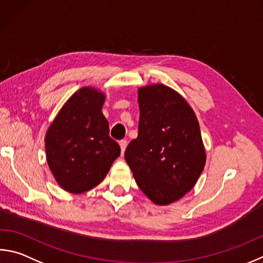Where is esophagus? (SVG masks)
Here are the masks:
<instances>
[{
    "label": "esophagus",
    "mask_w": 263,
    "mask_h": 263,
    "mask_svg": "<svg viewBox=\"0 0 263 263\" xmlns=\"http://www.w3.org/2000/svg\"><path fill=\"white\" fill-rule=\"evenodd\" d=\"M119 146H121V149H122V154H124V152H125V148L127 146V141L126 140H121L119 141Z\"/></svg>",
    "instance_id": "34e87169"
}]
</instances>
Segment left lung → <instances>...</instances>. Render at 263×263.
<instances>
[{
  "instance_id": "8db88e82",
  "label": "left lung",
  "mask_w": 263,
  "mask_h": 263,
  "mask_svg": "<svg viewBox=\"0 0 263 263\" xmlns=\"http://www.w3.org/2000/svg\"><path fill=\"white\" fill-rule=\"evenodd\" d=\"M138 102V137L126 147L125 160L142 192L156 204H169L192 190L206 163L199 122L168 86L140 88Z\"/></svg>"
}]
</instances>
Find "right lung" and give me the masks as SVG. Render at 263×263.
Wrapping results in <instances>:
<instances>
[{
  "label": "right lung",
  "mask_w": 263,
  "mask_h": 263,
  "mask_svg": "<svg viewBox=\"0 0 263 263\" xmlns=\"http://www.w3.org/2000/svg\"><path fill=\"white\" fill-rule=\"evenodd\" d=\"M104 95L84 87L61 109L46 135L48 165L57 183L71 193H83L101 183L121 147L109 136L101 111Z\"/></svg>",
  "instance_id": "obj_1"
}]
</instances>
